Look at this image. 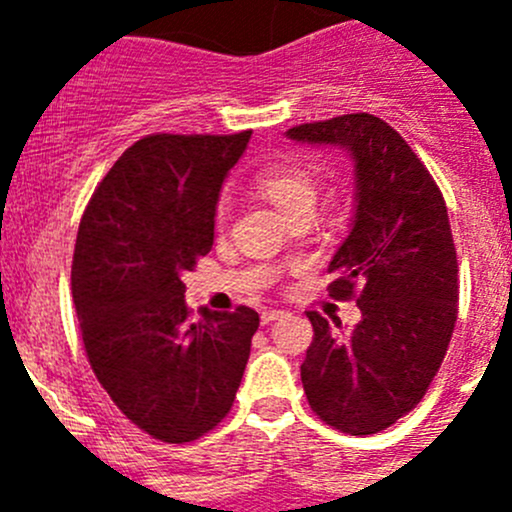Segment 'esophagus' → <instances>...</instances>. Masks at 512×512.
Here are the masks:
<instances>
[{"label": "esophagus", "mask_w": 512, "mask_h": 512, "mask_svg": "<svg viewBox=\"0 0 512 512\" xmlns=\"http://www.w3.org/2000/svg\"><path fill=\"white\" fill-rule=\"evenodd\" d=\"M282 314L285 312H280V309H265V312L260 314V319H262V324H270V322H275V319H280Z\"/></svg>", "instance_id": "1"}]
</instances>
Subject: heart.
<instances>
[{"mask_svg": "<svg viewBox=\"0 0 512 512\" xmlns=\"http://www.w3.org/2000/svg\"><path fill=\"white\" fill-rule=\"evenodd\" d=\"M255 190L260 198L275 205L285 218H294L299 213H314L319 193V175L312 165L297 163V160H282L262 168L255 178ZM227 203L218 205V223H225Z\"/></svg>", "mask_w": 512, "mask_h": 512, "instance_id": "b5f03b06", "label": "heart"}]
</instances>
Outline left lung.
<instances>
[{"mask_svg": "<svg viewBox=\"0 0 512 512\" xmlns=\"http://www.w3.org/2000/svg\"><path fill=\"white\" fill-rule=\"evenodd\" d=\"M287 136L352 153L356 213L329 272V297L356 299L344 329L307 312L314 339L302 364L312 411L349 436H371L416 409L441 369L458 317V260L436 180L386 121L347 113Z\"/></svg>", "mask_w": 512, "mask_h": 512, "instance_id": "1", "label": "left lung"}]
</instances>
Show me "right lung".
I'll return each mask as SVG.
<instances>
[{
	"instance_id": "right-lung-1",
	"label": "right lung",
	"mask_w": 512,
	"mask_h": 512,
	"mask_svg": "<svg viewBox=\"0 0 512 512\" xmlns=\"http://www.w3.org/2000/svg\"><path fill=\"white\" fill-rule=\"evenodd\" d=\"M250 133L141 138L81 218L71 294L86 356L121 414L158 441L190 443L230 414L260 327L250 307L193 322L180 280L213 247L220 188Z\"/></svg>"
}]
</instances>
